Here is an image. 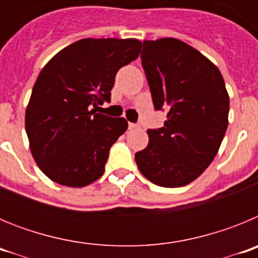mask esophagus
Returning <instances> with one entry per match:
<instances>
[{"mask_svg": "<svg viewBox=\"0 0 258 258\" xmlns=\"http://www.w3.org/2000/svg\"><path fill=\"white\" fill-rule=\"evenodd\" d=\"M127 127H129V129H136V127H138V124H133V122H129Z\"/></svg>", "mask_w": 258, "mask_h": 258, "instance_id": "34e87169", "label": "esophagus"}]
</instances>
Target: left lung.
I'll return each mask as SVG.
<instances>
[{"mask_svg":"<svg viewBox=\"0 0 258 258\" xmlns=\"http://www.w3.org/2000/svg\"><path fill=\"white\" fill-rule=\"evenodd\" d=\"M142 67L164 126L149 129L150 142L137 152L146 178L163 187L197 179L217 155L227 129L229 94L218 68L175 38L143 41Z\"/></svg>","mask_w":258,"mask_h":258,"instance_id":"obj_1","label":"left lung"}]
</instances>
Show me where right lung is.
<instances>
[{"label": "right lung", "mask_w": 258, "mask_h": 258, "mask_svg": "<svg viewBox=\"0 0 258 258\" xmlns=\"http://www.w3.org/2000/svg\"><path fill=\"white\" fill-rule=\"evenodd\" d=\"M136 38H84L42 68L26 111L31 152L51 181L83 187L104 172L111 146L126 131L124 117L97 113L111 101L117 71L140 55Z\"/></svg>", "instance_id": "obj_1"}]
</instances>
